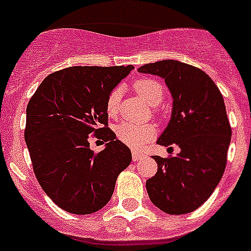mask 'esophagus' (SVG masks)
Returning <instances> with one entry per match:
<instances>
[{
    "mask_svg": "<svg viewBox=\"0 0 251 251\" xmlns=\"http://www.w3.org/2000/svg\"><path fill=\"white\" fill-rule=\"evenodd\" d=\"M132 158H133V161H134V162H138V161H141V159L145 158V154H143V153H141V152H137V151H133Z\"/></svg>",
    "mask_w": 251,
    "mask_h": 251,
    "instance_id": "esophagus-1",
    "label": "esophagus"
}]
</instances>
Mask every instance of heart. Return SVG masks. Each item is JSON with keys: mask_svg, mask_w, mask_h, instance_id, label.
Wrapping results in <instances>:
<instances>
[{"mask_svg": "<svg viewBox=\"0 0 251 251\" xmlns=\"http://www.w3.org/2000/svg\"><path fill=\"white\" fill-rule=\"evenodd\" d=\"M133 89L136 90L137 94L141 97L148 105L157 106L163 100V86L154 79L151 77H142L137 79L133 83ZM122 98L121 88H114L109 93L106 98L105 109L106 114L109 117H115L118 114L119 103ZM115 134L117 138L124 143L126 146L134 150H139L143 146L153 139L157 134V129L153 124H138L129 123V122H123L115 127Z\"/></svg>", "mask_w": 251, "mask_h": 251, "instance_id": "1", "label": "heart"}]
</instances>
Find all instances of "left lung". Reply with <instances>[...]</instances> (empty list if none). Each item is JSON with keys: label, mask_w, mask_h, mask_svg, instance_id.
Instances as JSON below:
<instances>
[{"label": "left lung", "mask_w": 251, "mask_h": 251, "mask_svg": "<svg viewBox=\"0 0 251 251\" xmlns=\"http://www.w3.org/2000/svg\"><path fill=\"white\" fill-rule=\"evenodd\" d=\"M138 72L165 79L174 104L157 143L181 148L175 157L152 156L158 168L146 182L148 196L166 214H188L211 196L225 171L231 127L223 95L205 72L177 60L146 64Z\"/></svg>", "instance_id": "obj_1"}]
</instances>
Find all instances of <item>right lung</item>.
Instances as JSON below:
<instances>
[{
    "label": "right lung",
    "instance_id": "add662e5",
    "mask_svg": "<svg viewBox=\"0 0 251 251\" xmlns=\"http://www.w3.org/2000/svg\"><path fill=\"white\" fill-rule=\"evenodd\" d=\"M128 66H72L46 76L26 108L25 141L35 176L60 208L89 215L109 202L132 153L108 128L109 93ZM90 134L106 142L90 150Z\"/></svg>",
    "mask_w": 251,
    "mask_h": 251
}]
</instances>
